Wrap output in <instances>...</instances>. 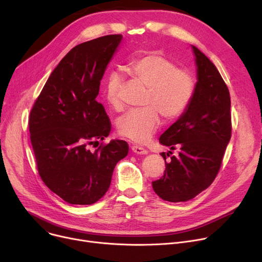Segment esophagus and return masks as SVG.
<instances>
[{
	"instance_id": "34e87169",
	"label": "esophagus",
	"mask_w": 262,
	"mask_h": 262,
	"mask_svg": "<svg viewBox=\"0 0 262 262\" xmlns=\"http://www.w3.org/2000/svg\"><path fill=\"white\" fill-rule=\"evenodd\" d=\"M132 150L135 154H138V155H145L147 154V150L144 147L138 146V145H133L132 146Z\"/></svg>"
}]
</instances>
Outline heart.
Returning a JSON list of instances; mask_svg holds the SVG:
<instances>
[{"instance_id":"1","label":"heart","mask_w":262,"mask_h":262,"mask_svg":"<svg viewBox=\"0 0 262 262\" xmlns=\"http://www.w3.org/2000/svg\"><path fill=\"white\" fill-rule=\"evenodd\" d=\"M128 71L147 88L139 110H132L117 122L121 136L138 143L147 142L160 124L180 117L193 98L194 79L185 70L156 52H149L127 63ZM123 78L117 71L110 72L105 82L104 95L115 110L122 108L120 90Z\"/></svg>"}]
</instances>
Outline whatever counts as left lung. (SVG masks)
I'll list each match as a JSON object with an SVG mask.
<instances>
[{"instance_id": "obj_1", "label": "left lung", "mask_w": 262, "mask_h": 262, "mask_svg": "<svg viewBox=\"0 0 262 262\" xmlns=\"http://www.w3.org/2000/svg\"><path fill=\"white\" fill-rule=\"evenodd\" d=\"M192 51L198 77L193 98L159 138L162 145L178 147L180 153L169 162L161 153L166 170L152 183L159 198L173 203L192 200L212 184L231 136L230 96L225 81L205 54L194 46Z\"/></svg>"}]
</instances>
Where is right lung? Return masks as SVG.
I'll list each match as a JSON object with an SVG mask.
<instances>
[{
    "mask_svg": "<svg viewBox=\"0 0 262 262\" xmlns=\"http://www.w3.org/2000/svg\"><path fill=\"white\" fill-rule=\"evenodd\" d=\"M122 38L108 35L74 47L54 69L31 110V142L39 175L69 204L91 205L104 196L116 164L128 153L123 140L89 149L112 129L95 99Z\"/></svg>",
    "mask_w": 262,
    "mask_h": 262,
    "instance_id": "add662e5",
    "label": "right lung"
}]
</instances>
